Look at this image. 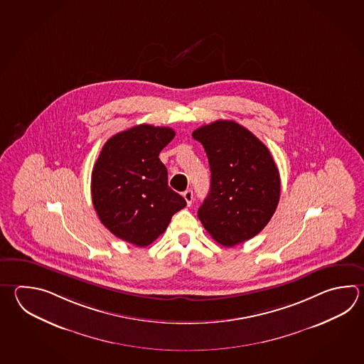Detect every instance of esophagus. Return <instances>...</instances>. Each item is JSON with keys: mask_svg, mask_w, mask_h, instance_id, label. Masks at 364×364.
I'll use <instances>...</instances> for the list:
<instances>
[{"mask_svg": "<svg viewBox=\"0 0 364 364\" xmlns=\"http://www.w3.org/2000/svg\"><path fill=\"white\" fill-rule=\"evenodd\" d=\"M183 197H184V200H186L188 206H191V205H192V202H193V191L188 189V191H186V192L183 193Z\"/></svg>", "mask_w": 364, "mask_h": 364, "instance_id": "1", "label": "esophagus"}]
</instances>
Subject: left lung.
<instances>
[{"instance_id": "left-lung-1", "label": "left lung", "mask_w": 364, "mask_h": 364, "mask_svg": "<svg viewBox=\"0 0 364 364\" xmlns=\"http://www.w3.org/2000/svg\"><path fill=\"white\" fill-rule=\"evenodd\" d=\"M211 171L198 218L216 242L235 246L257 236L276 211L280 175L267 146L233 120L197 128Z\"/></svg>"}]
</instances>
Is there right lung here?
<instances>
[{
    "label": "right lung",
    "mask_w": 364,
    "mask_h": 364,
    "mask_svg": "<svg viewBox=\"0 0 364 364\" xmlns=\"http://www.w3.org/2000/svg\"><path fill=\"white\" fill-rule=\"evenodd\" d=\"M175 137L168 127L139 124L110 137L92 171V200L101 223L132 245L148 246L186 206L158 158Z\"/></svg>",
    "instance_id": "add662e5"
}]
</instances>
